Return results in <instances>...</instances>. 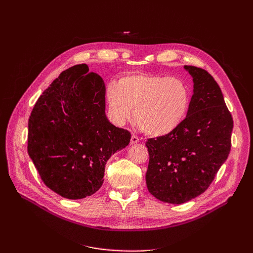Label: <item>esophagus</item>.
<instances>
[{
    "mask_svg": "<svg viewBox=\"0 0 253 253\" xmlns=\"http://www.w3.org/2000/svg\"><path fill=\"white\" fill-rule=\"evenodd\" d=\"M139 137L138 136H136V135H132V137H131V143L132 144H135V143H137V142H139Z\"/></svg>",
    "mask_w": 253,
    "mask_h": 253,
    "instance_id": "obj_1",
    "label": "esophagus"
}]
</instances>
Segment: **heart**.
<instances>
[{
	"mask_svg": "<svg viewBox=\"0 0 253 253\" xmlns=\"http://www.w3.org/2000/svg\"><path fill=\"white\" fill-rule=\"evenodd\" d=\"M109 115L124 126L134 117L143 132L164 136L186 119L191 105L188 84L178 77L156 74H132L106 87Z\"/></svg>",
	"mask_w": 253,
	"mask_h": 253,
	"instance_id": "b5f03b06",
	"label": "heart"
}]
</instances>
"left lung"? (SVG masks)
Returning a JSON list of instances; mask_svg holds the SVG:
<instances>
[{
    "label": "left lung",
    "mask_w": 253,
    "mask_h": 253,
    "mask_svg": "<svg viewBox=\"0 0 253 253\" xmlns=\"http://www.w3.org/2000/svg\"><path fill=\"white\" fill-rule=\"evenodd\" d=\"M193 77L190 110L170 134L145 142L150 160L145 181L157 200L178 205L209 188L231 149L233 119L212 76L185 65Z\"/></svg>",
    "instance_id": "8db88e82"
}]
</instances>
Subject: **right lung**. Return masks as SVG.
Returning a JSON list of instances; mask_svg holds the SVG:
<instances>
[{
    "label": "right lung",
    "mask_w": 253,
    "mask_h": 253,
    "mask_svg": "<svg viewBox=\"0 0 253 253\" xmlns=\"http://www.w3.org/2000/svg\"><path fill=\"white\" fill-rule=\"evenodd\" d=\"M131 139L105 116V85L86 64L62 72L38 99L28 120L27 151L42 181L70 200L90 196L104 168Z\"/></svg>",
    "instance_id": "1"
}]
</instances>
